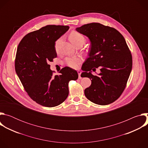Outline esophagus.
I'll return each mask as SVG.
<instances>
[{"instance_id":"obj_1","label":"esophagus","mask_w":148,"mask_h":148,"mask_svg":"<svg viewBox=\"0 0 148 148\" xmlns=\"http://www.w3.org/2000/svg\"><path fill=\"white\" fill-rule=\"evenodd\" d=\"M77 73L78 74V78L79 79H81V71L80 70H78L77 71Z\"/></svg>"}]
</instances>
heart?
<instances>
[{
	"label": "heart",
	"instance_id": "b5f03b06",
	"mask_svg": "<svg viewBox=\"0 0 148 148\" xmlns=\"http://www.w3.org/2000/svg\"><path fill=\"white\" fill-rule=\"evenodd\" d=\"M69 39L71 41V43L74 44L75 46L82 44L84 45L86 42V38L84 36L83 34L81 33L77 32V31H73L70 33L69 35ZM60 40H58L56 43V47H57ZM81 62V60L78 57H69L66 59V63L67 64L72 68L76 69L78 67V65Z\"/></svg>",
	"mask_w": 148,
	"mask_h": 148
}]
</instances>
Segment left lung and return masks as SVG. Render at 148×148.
Here are the masks:
<instances>
[{
  "instance_id": "obj_1",
  "label": "left lung",
  "mask_w": 148,
  "mask_h": 148,
  "mask_svg": "<svg viewBox=\"0 0 148 148\" xmlns=\"http://www.w3.org/2000/svg\"><path fill=\"white\" fill-rule=\"evenodd\" d=\"M76 30L91 42L89 57L81 67L84 77L91 81L84 90L86 97L98 105L112 103L125 88L132 67V55L124 37L115 29L99 23L84 25ZM99 66V76L92 75L91 70Z\"/></svg>"
}]
</instances>
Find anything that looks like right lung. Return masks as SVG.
<instances>
[{
	"instance_id": "right-lung-1",
	"label": "right lung",
	"mask_w": 148,
	"mask_h": 148,
	"mask_svg": "<svg viewBox=\"0 0 148 148\" xmlns=\"http://www.w3.org/2000/svg\"><path fill=\"white\" fill-rule=\"evenodd\" d=\"M68 26L47 25L26 34L17 47L15 70L30 97L47 107L61 104L69 93V82L76 80V70L62 68L53 75L49 62L57 57L56 41L69 29Z\"/></svg>"
}]
</instances>
